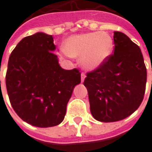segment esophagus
<instances>
[{"label": "esophagus", "instance_id": "1", "mask_svg": "<svg viewBox=\"0 0 152 152\" xmlns=\"http://www.w3.org/2000/svg\"><path fill=\"white\" fill-rule=\"evenodd\" d=\"M85 77H86L85 73H84V72H82V74H81V80H82V83H83V82H84V79H85Z\"/></svg>", "mask_w": 152, "mask_h": 152}]
</instances>
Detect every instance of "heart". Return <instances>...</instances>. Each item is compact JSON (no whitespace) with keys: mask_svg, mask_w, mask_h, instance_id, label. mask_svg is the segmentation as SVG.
<instances>
[{"mask_svg":"<svg viewBox=\"0 0 152 152\" xmlns=\"http://www.w3.org/2000/svg\"><path fill=\"white\" fill-rule=\"evenodd\" d=\"M112 37L106 32H88L69 37L64 52L69 57H80V64L87 69L100 66L113 51Z\"/></svg>","mask_w":152,"mask_h":152,"instance_id":"heart-1","label":"heart"}]
</instances>
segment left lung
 <instances>
[{"instance_id": "obj_1", "label": "left lung", "mask_w": 152, "mask_h": 152, "mask_svg": "<svg viewBox=\"0 0 152 152\" xmlns=\"http://www.w3.org/2000/svg\"><path fill=\"white\" fill-rule=\"evenodd\" d=\"M113 53L87 73L90 110L103 122L121 121L133 114L143 101L147 72L140 47L129 37L114 32Z\"/></svg>"}]
</instances>
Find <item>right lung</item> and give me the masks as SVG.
<instances>
[{"label": "right lung", "mask_w": 152, "mask_h": 152, "mask_svg": "<svg viewBox=\"0 0 152 152\" xmlns=\"http://www.w3.org/2000/svg\"><path fill=\"white\" fill-rule=\"evenodd\" d=\"M55 48L53 37L39 32L22 39L8 59L6 87L11 104L35 127L63 122L73 89L81 83L79 69L60 67Z\"/></svg>", "instance_id": "right-lung-1"}]
</instances>
